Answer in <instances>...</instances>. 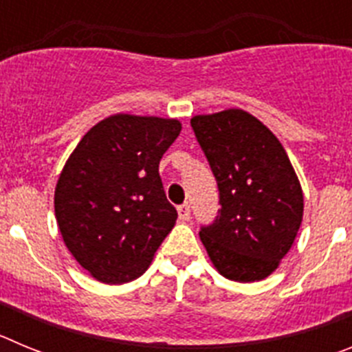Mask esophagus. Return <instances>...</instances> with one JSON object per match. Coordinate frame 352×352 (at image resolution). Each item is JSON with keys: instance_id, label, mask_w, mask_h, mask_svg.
<instances>
[{"instance_id": "1", "label": "esophagus", "mask_w": 352, "mask_h": 352, "mask_svg": "<svg viewBox=\"0 0 352 352\" xmlns=\"http://www.w3.org/2000/svg\"><path fill=\"white\" fill-rule=\"evenodd\" d=\"M178 217L179 220H188L190 219V206H188V203L182 204V206H178Z\"/></svg>"}]
</instances>
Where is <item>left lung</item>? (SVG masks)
Returning <instances> with one entry per match:
<instances>
[{
  "mask_svg": "<svg viewBox=\"0 0 352 352\" xmlns=\"http://www.w3.org/2000/svg\"><path fill=\"white\" fill-rule=\"evenodd\" d=\"M190 125L222 204L199 232L208 257L229 280H264L291 250L303 220L296 170L275 133L243 109L197 114Z\"/></svg>",
  "mask_w": 352,
  "mask_h": 352,
  "instance_id": "8db88e82",
  "label": "left lung"
}]
</instances>
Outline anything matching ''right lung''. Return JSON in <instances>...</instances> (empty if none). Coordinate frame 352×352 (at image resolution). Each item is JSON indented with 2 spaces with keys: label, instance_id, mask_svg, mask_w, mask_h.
Here are the masks:
<instances>
[{
  "label": "right lung",
  "instance_id": "obj_1",
  "mask_svg": "<svg viewBox=\"0 0 352 352\" xmlns=\"http://www.w3.org/2000/svg\"><path fill=\"white\" fill-rule=\"evenodd\" d=\"M179 132L174 118L113 114L91 126L65 162L56 222L68 252L95 280L139 278L173 231L178 213L158 164Z\"/></svg>",
  "mask_w": 352,
  "mask_h": 352
}]
</instances>
